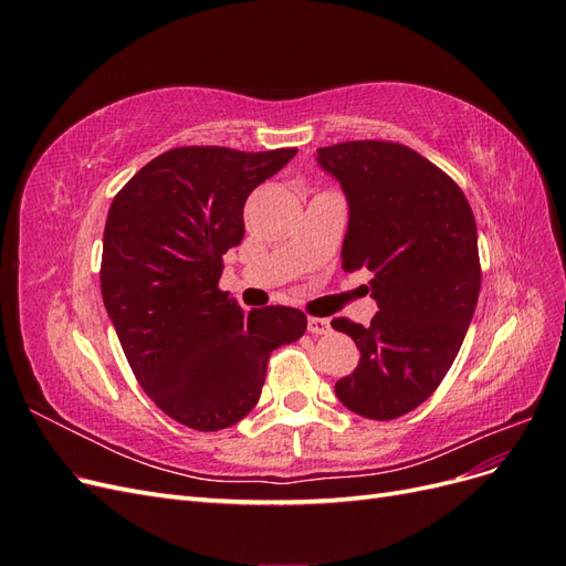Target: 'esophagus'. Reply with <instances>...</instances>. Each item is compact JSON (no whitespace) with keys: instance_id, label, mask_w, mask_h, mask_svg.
<instances>
[{"instance_id":"esophagus-1","label":"esophagus","mask_w":566,"mask_h":566,"mask_svg":"<svg viewBox=\"0 0 566 566\" xmlns=\"http://www.w3.org/2000/svg\"><path fill=\"white\" fill-rule=\"evenodd\" d=\"M306 328H310L312 335H323L331 331V323L328 318H316V316H310V321H306Z\"/></svg>"}]
</instances>
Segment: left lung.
<instances>
[{"label": "left lung", "mask_w": 566, "mask_h": 566, "mask_svg": "<svg viewBox=\"0 0 566 566\" xmlns=\"http://www.w3.org/2000/svg\"><path fill=\"white\" fill-rule=\"evenodd\" d=\"M349 202L342 269L370 273L368 328L333 318L361 358L335 394L354 413L394 420L439 387L460 352L482 287L476 224L465 193L413 148L345 142L316 150Z\"/></svg>", "instance_id": "left-lung-1"}]
</instances>
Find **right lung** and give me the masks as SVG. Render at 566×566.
<instances>
[{
	"label": "right lung",
	"instance_id": "obj_1",
	"mask_svg": "<svg viewBox=\"0 0 566 566\" xmlns=\"http://www.w3.org/2000/svg\"><path fill=\"white\" fill-rule=\"evenodd\" d=\"M295 153L172 148L113 198L101 256L106 312L144 391L191 430L243 420L260 401L271 352L306 331L297 310L245 314L219 290L221 256L243 241L248 196Z\"/></svg>",
	"mask_w": 566,
	"mask_h": 566
}]
</instances>
